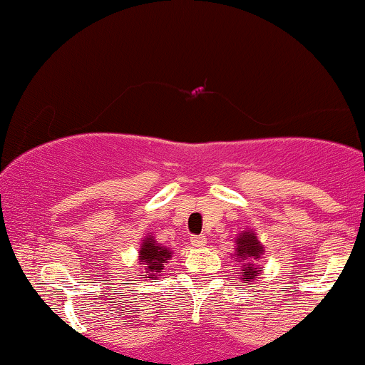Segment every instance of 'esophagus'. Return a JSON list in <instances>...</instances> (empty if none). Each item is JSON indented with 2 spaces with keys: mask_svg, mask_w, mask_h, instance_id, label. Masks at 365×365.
<instances>
[{
  "mask_svg": "<svg viewBox=\"0 0 365 365\" xmlns=\"http://www.w3.org/2000/svg\"><path fill=\"white\" fill-rule=\"evenodd\" d=\"M191 244L194 247H202L207 244V239H206V236H194L191 239Z\"/></svg>",
  "mask_w": 365,
  "mask_h": 365,
  "instance_id": "esophagus-1",
  "label": "esophagus"
}]
</instances>
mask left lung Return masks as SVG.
<instances>
[{
	"instance_id": "8db88e82",
	"label": "left lung",
	"mask_w": 365,
	"mask_h": 365,
	"mask_svg": "<svg viewBox=\"0 0 365 365\" xmlns=\"http://www.w3.org/2000/svg\"><path fill=\"white\" fill-rule=\"evenodd\" d=\"M234 242H236L234 257H236L239 267H241V272H239L241 277L239 279L246 281L247 284H252L264 271L261 266L256 264L259 257L264 254V246L257 239V234L254 232V229H246V231L239 232Z\"/></svg>"
}]
</instances>
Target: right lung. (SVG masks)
<instances>
[{
    "mask_svg": "<svg viewBox=\"0 0 365 365\" xmlns=\"http://www.w3.org/2000/svg\"><path fill=\"white\" fill-rule=\"evenodd\" d=\"M173 257V249L159 244L153 234H146L139 246L138 261L141 264V272H146V279L156 281L161 276L163 269Z\"/></svg>",
    "mask_w": 365,
    "mask_h": 365,
    "instance_id": "add662e5",
    "label": "right lung"
}]
</instances>
